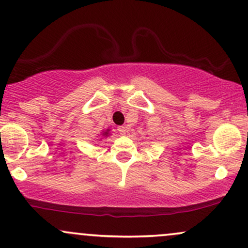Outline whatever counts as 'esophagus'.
<instances>
[{
    "mask_svg": "<svg viewBox=\"0 0 248 248\" xmlns=\"http://www.w3.org/2000/svg\"><path fill=\"white\" fill-rule=\"evenodd\" d=\"M118 132H119V135H125V133L127 132V130H129V127L126 126V125H125V126H118Z\"/></svg>",
    "mask_w": 248,
    "mask_h": 248,
    "instance_id": "obj_1",
    "label": "esophagus"
}]
</instances>
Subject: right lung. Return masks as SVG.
I'll use <instances>...</instances> for the list:
<instances>
[{
  "instance_id": "add662e5",
  "label": "right lung",
  "mask_w": 248,
  "mask_h": 248,
  "mask_svg": "<svg viewBox=\"0 0 248 248\" xmlns=\"http://www.w3.org/2000/svg\"><path fill=\"white\" fill-rule=\"evenodd\" d=\"M110 129H107L106 131H102V137H108V136H110ZM102 139V138H101Z\"/></svg>"
}]
</instances>
